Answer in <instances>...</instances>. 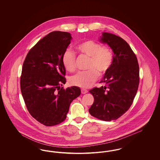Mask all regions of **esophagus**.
<instances>
[{"instance_id": "obj_1", "label": "esophagus", "mask_w": 160, "mask_h": 160, "mask_svg": "<svg viewBox=\"0 0 160 160\" xmlns=\"http://www.w3.org/2000/svg\"><path fill=\"white\" fill-rule=\"evenodd\" d=\"M81 92H82V94H85V93H86L88 92V91L86 89H82L81 90Z\"/></svg>"}]
</instances>
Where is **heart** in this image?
Segmentation results:
<instances>
[{
  "label": "heart",
  "mask_w": 160,
  "mask_h": 160,
  "mask_svg": "<svg viewBox=\"0 0 160 160\" xmlns=\"http://www.w3.org/2000/svg\"><path fill=\"white\" fill-rule=\"evenodd\" d=\"M77 51L82 54L89 57L87 68L89 70L82 71L71 77L69 79L71 85L82 88H89L95 83L101 75L106 74L111 68L113 54L112 50L102 46L91 39L85 40L76 46ZM62 63L69 72H74L76 69V55L70 49H66L62 55Z\"/></svg>",
  "instance_id": "b5f03b06"
}]
</instances>
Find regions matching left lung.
Wrapping results in <instances>:
<instances>
[{
    "label": "left lung",
    "mask_w": 160,
    "mask_h": 160,
    "mask_svg": "<svg viewBox=\"0 0 160 160\" xmlns=\"http://www.w3.org/2000/svg\"><path fill=\"white\" fill-rule=\"evenodd\" d=\"M101 38L112 49L113 61L99 82L103 85L89 91L94 102L89 112L98 119L111 121L120 118L132 105L139 84V66L136 54L123 39L107 32Z\"/></svg>",
    "instance_id": "8db88e82"
}]
</instances>
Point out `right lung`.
Wrapping results in <instances>:
<instances>
[{
	"instance_id": "add662e5",
	"label": "right lung",
	"mask_w": 160,
	"mask_h": 160,
	"mask_svg": "<svg viewBox=\"0 0 160 160\" xmlns=\"http://www.w3.org/2000/svg\"><path fill=\"white\" fill-rule=\"evenodd\" d=\"M68 32L53 31L39 40L27 54L20 77V88L31 116L44 125L59 124L67 118L79 88L64 89L66 70L62 55L71 43Z\"/></svg>"
}]
</instances>
